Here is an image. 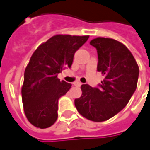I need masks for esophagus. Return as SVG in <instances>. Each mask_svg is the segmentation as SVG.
<instances>
[{"mask_svg":"<svg viewBox=\"0 0 150 150\" xmlns=\"http://www.w3.org/2000/svg\"><path fill=\"white\" fill-rule=\"evenodd\" d=\"M81 82H80V81H76L74 83V85H75V86H81Z\"/></svg>","mask_w":150,"mask_h":150,"instance_id":"obj_1","label":"esophagus"}]
</instances>
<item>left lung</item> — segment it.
Wrapping results in <instances>:
<instances>
[{"label":"left lung","mask_w":150,"mask_h":150,"mask_svg":"<svg viewBox=\"0 0 150 150\" xmlns=\"http://www.w3.org/2000/svg\"><path fill=\"white\" fill-rule=\"evenodd\" d=\"M90 44L97 50V71L104 75L99 88L82 85V94L75 100L84 117L103 122L126 107L134 93L139 74V65L127 47L112 38H96Z\"/></svg>","instance_id":"8db88e82"}]
</instances>
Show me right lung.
<instances>
[{
    "mask_svg": "<svg viewBox=\"0 0 150 150\" xmlns=\"http://www.w3.org/2000/svg\"><path fill=\"white\" fill-rule=\"evenodd\" d=\"M89 38L58 34L41 43L34 51L24 72L22 99L25 115L33 126L47 128L58 118V101L71 84L58 78L70 68L75 53Z\"/></svg>",
    "mask_w": 150,
    "mask_h": 150,
    "instance_id": "right-lung-1",
    "label": "right lung"
}]
</instances>
